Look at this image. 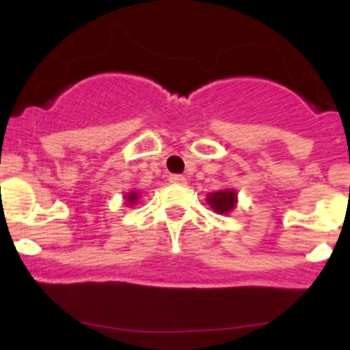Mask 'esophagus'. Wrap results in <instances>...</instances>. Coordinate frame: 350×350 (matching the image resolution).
Wrapping results in <instances>:
<instances>
[{
  "instance_id": "34e87169",
  "label": "esophagus",
  "mask_w": 350,
  "mask_h": 350,
  "mask_svg": "<svg viewBox=\"0 0 350 350\" xmlns=\"http://www.w3.org/2000/svg\"><path fill=\"white\" fill-rule=\"evenodd\" d=\"M170 180L172 184H178V186H184V184H186V178L180 174H171Z\"/></svg>"
}]
</instances>
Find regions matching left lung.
I'll return each mask as SVG.
<instances>
[{"mask_svg":"<svg viewBox=\"0 0 350 350\" xmlns=\"http://www.w3.org/2000/svg\"><path fill=\"white\" fill-rule=\"evenodd\" d=\"M207 204L214 208L217 214H228L237 206L235 189H224V191L212 192V194H208Z\"/></svg>","mask_w":350,"mask_h":350,"instance_id":"1","label":"left lung"}]
</instances>
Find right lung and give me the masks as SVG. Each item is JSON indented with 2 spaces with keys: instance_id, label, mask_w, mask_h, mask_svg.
<instances>
[{
  "instance_id": "right-lung-1",
  "label": "right lung",
  "mask_w": 350,
  "mask_h": 350,
  "mask_svg": "<svg viewBox=\"0 0 350 350\" xmlns=\"http://www.w3.org/2000/svg\"><path fill=\"white\" fill-rule=\"evenodd\" d=\"M138 192L136 191H131V192H128L126 196H124V202H126V206H135L136 202H138Z\"/></svg>"
}]
</instances>
